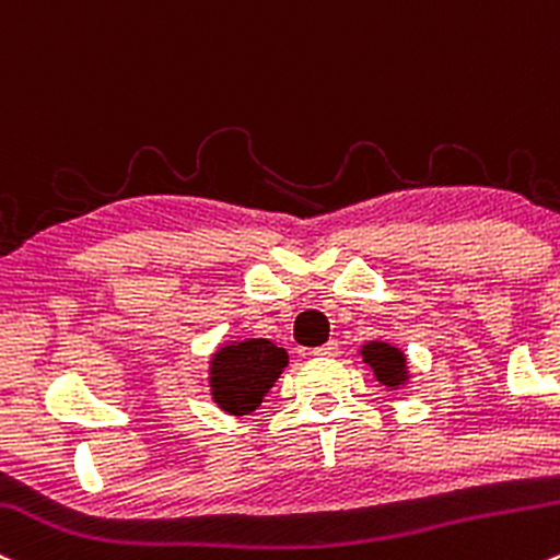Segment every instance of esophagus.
I'll return each mask as SVG.
<instances>
[{
  "mask_svg": "<svg viewBox=\"0 0 560 560\" xmlns=\"http://www.w3.org/2000/svg\"><path fill=\"white\" fill-rule=\"evenodd\" d=\"M337 353H340L337 342H327V346H318L316 350H313V355H316V359H335Z\"/></svg>",
  "mask_w": 560,
  "mask_h": 560,
  "instance_id": "34e87169",
  "label": "esophagus"
}]
</instances>
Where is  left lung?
I'll use <instances>...</instances> for the list:
<instances>
[{"instance_id": "obj_1", "label": "left lung", "mask_w": 560, "mask_h": 560, "mask_svg": "<svg viewBox=\"0 0 560 560\" xmlns=\"http://www.w3.org/2000/svg\"><path fill=\"white\" fill-rule=\"evenodd\" d=\"M361 359H364V364L372 366L377 383L385 385L388 390H398L409 383L407 355H404L401 348L390 346L385 340H370L366 346H361Z\"/></svg>"}]
</instances>
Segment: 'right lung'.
Returning a JSON list of instances; mask_svg holds the SVG:
<instances>
[{
    "label": "right lung",
    "instance_id": "add662e5",
    "mask_svg": "<svg viewBox=\"0 0 560 560\" xmlns=\"http://www.w3.org/2000/svg\"><path fill=\"white\" fill-rule=\"evenodd\" d=\"M287 364V350L266 337L225 342L210 359L212 401L229 415H249L260 407L262 396L273 388Z\"/></svg>",
    "mask_w": 560,
    "mask_h": 560
}]
</instances>
